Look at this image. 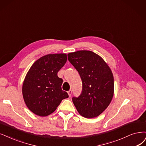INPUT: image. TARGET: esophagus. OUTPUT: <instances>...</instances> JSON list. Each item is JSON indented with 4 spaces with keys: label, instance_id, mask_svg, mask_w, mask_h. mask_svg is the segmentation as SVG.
I'll use <instances>...</instances> for the list:
<instances>
[{
    "label": "esophagus",
    "instance_id": "esophagus-1",
    "mask_svg": "<svg viewBox=\"0 0 146 146\" xmlns=\"http://www.w3.org/2000/svg\"><path fill=\"white\" fill-rule=\"evenodd\" d=\"M67 93H68V96L70 97V96H71V95H72V90H70L69 91H67Z\"/></svg>",
    "mask_w": 146,
    "mask_h": 146
}]
</instances>
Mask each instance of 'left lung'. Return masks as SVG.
<instances>
[{
    "label": "left lung",
    "mask_w": 146,
    "mask_h": 146,
    "mask_svg": "<svg viewBox=\"0 0 146 146\" xmlns=\"http://www.w3.org/2000/svg\"><path fill=\"white\" fill-rule=\"evenodd\" d=\"M68 59L78 72L82 81V93L72 101L80 115L91 118L99 116L109 106L114 95L111 70L99 55L89 50L68 55Z\"/></svg>",
    "instance_id": "1"
}]
</instances>
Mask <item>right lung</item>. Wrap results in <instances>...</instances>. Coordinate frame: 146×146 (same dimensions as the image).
<instances>
[{"label":"right lung","mask_w":146,"mask_h":146,"mask_svg":"<svg viewBox=\"0 0 146 146\" xmlns=\"http://www.w3.org/2000/svg\"><path fill=\"white\" fill-rule=\"evenodd\" d=\"M67 60L65 53L48 54L36 61L27 73L22 93L27 107L35 114L50 115L62 100L68 98L61 88L63 80L57 74Z\"/></svg>","instance_id":"1"}]
</instances>
